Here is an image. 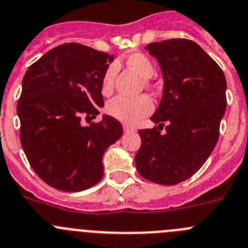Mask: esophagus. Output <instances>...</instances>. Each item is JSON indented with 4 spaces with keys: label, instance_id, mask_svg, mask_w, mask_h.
Instances as JSON below:
<instances>
[{
    "label": "esophagus",
    "instance_id": "34e87169",
    "mask_svg": "<svg viewBox=\"0 0 248 248\" xmlns=\"http://www.w3.org/2000/svg\"><path fill=\"white\" fill-rule=\"evenodd\" d=\"M124 132H135L136 131V128L135 127H132V126H128V124H124Z\"/></svg>",
    "mask_w": 248,
    "mask_h": 248
}]
</instances>
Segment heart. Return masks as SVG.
Instances as JSON below:
<instances>
[{
	"label": "heart",
	"mask_w": 248,
	"mask_h": 248,
	"mask_svg": "<svg viewBox=\"0 0 248 248\" xmlns=\"http://www.w3.org/2000/svg\"><path fill=\"white\" fill-rule=\"evenodd\" d=\"M126 63L129 68L135 70L146 84L149 78L155 75V69L153 63L148 57L142 53H133L126 59ZM116 75V65L112 64L105 71L101 81V93L104 95H110L113 89V80ZM153 110L152 100L146 95H140L137 97L119 96L111 100L106 106V111L111 117L124 124H135L140 119L146 117Z\"/></svg>",
	"instance_id": "obj_1"
}]
</instances>
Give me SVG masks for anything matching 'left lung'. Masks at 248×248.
<instances>
[{"mask_svg":"<svg viewBox=\"0 0 248 248\" xmlns=\"http://www.w3.org/2000/svg\"><path fill=\"white\" fill-rule=\"evenodd\" d=\"M162 70L163 93L151 121L157 128L138 131V173L162 185L184 182L202 168L218 140L226 110L224 71L189 39H169L146 46ZM167 122L166 133L157 129Z\"/></svg>","mask_w":248,"mask_h":248,"instance_id":"obj_1","label":"left lung"}]
</instances>
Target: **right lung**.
I'll use <instances>...</instances> for the list:
<instances>
[{
	"mask_svg": "<svg viewBox=\"0 0 248 248\" xmlns=\"http://www.w3.org/2000/svg\"><path fill=\"white\" fill-rule=\"evenodd\" d=\"M115 60L96 49L66 43L49 50L28 68L17 105L21 143L33 170L63 191L91 188L104 175L105 151L122 136L121 124L102 115L101 81Z\"/></svg>",
	"mask_w": 248,
	"mask_h": 248,
	"instance_id": "obj_1",
	"label": "right lung"
}]
</instances>
